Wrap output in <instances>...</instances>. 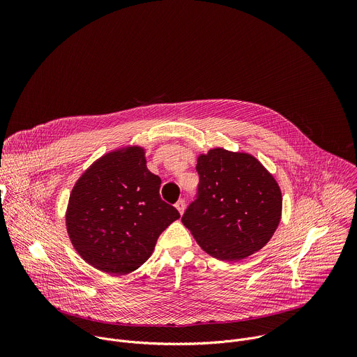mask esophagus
I'll return each mask as SVG.
<instances>
[{"label": "esophagus", "instance_id": "34e87169", "mask_svg": "<svg viewBox=\"0 0 357 357\" xmlns=\"http://www.w3.org/2000/svg\"><path fill=\"white\" fill-rule=\"evenodd\" d=\"M175 208L178 209L179 215H183V212H185V200H183V199H179V200L175 203Z\"/></svg>", "mask_w": 357, "mask_h": 357}]
</instances>
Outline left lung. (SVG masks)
Segmentation results:
<instances>
[{
    "label": "left lung",
    "instance_id": "8db88e82",
    "mask_svg": "<svg viewBox=\"0 0 357 357\" xmlns=\"http://www.w3.org/2000/svg\"><path fill=\"white\" fill-rule=\"evenodd\" d=\"M199 197L183 226L209 256L238 261L261 250L275 233L282 193L266 167L248 152L220 146L197 157Z\"/></svg>",
    "mask_w": 357,
    "mask_h": 357
}]
</instances>
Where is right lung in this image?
I'll use <instances>...</instances> for the list:
<instances>
[{
    "mask_svg": "<svg viewBox=\"0 0 357 357\" xmlns=\"http://www.w3.org/2000/svg\"><path fill=\"white\" fill-rule=\"evenodd\" d=\"M160 186L161 178L146 168L144 146H121L96 160L76 181L66 209V230L79 256L110 275L139 268L160 234L179 219Z\"/></svg>",
    "mask_w": 357,
    "mask_h": 357,
    "instance_id": "right-lung-1",
    "label": "right lung"
}]
</instances>
